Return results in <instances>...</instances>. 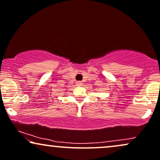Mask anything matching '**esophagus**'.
Masks as SVG:
<instances>
[{"label":"esophagus","instance_id":"1","mask_svg":"<svg viewBox=\"0 0 160 160\" xmlns=\"http://www.w3.org/2000/svg\"><path fill=\"white\" fill-rule=\"evenodd\" d=\"M76 85L77 86H82V82H76Z\"/></svg>","mask_w":160,"mask_h":160}]
</instances>
